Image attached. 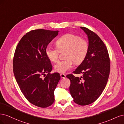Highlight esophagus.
I'll list each match as a JSON object with an SVG mask.
<instances>
[{"mask_svg":"<svg viewBox=\"0 0 124 124\" xmlns=\"http://www.w3.org/2000/svg\"><path fill=\"white\" fill-rule=\"evenodd\" d=\"M61 77L62 78H66V75L64 74H62V73H61Z\"/></svg>","mask_w":124,"mask_h":124,"instance_id":"1","label":"esophagus"}]
</instances>
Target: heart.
I'll use <instances>...</instances> for the list:
<instances>
[{
    "label": "heart",
    "mask_w": 124,
    "mask_h": 124,
    "mask_svg": "<svg viewBox=\"0 0 124 124\" xmlns=\"http://www.w3.org/2000/svg\"><path fill=\"white\" fill-rule=\"evenodd\" d=\"M57 48L48 46L46 49V54L52 62L58 60L59 52L66 51L63 61H59L54 66L56 71L65 73L72 68L74 62L79 65L84 61L88 54L89 44L87 41L80 36L68 33L59 38L56 42Z\"/></svg>",
    "instance_id": "obj_1"
}]
</instances>
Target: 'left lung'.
<instances>
[{
  "instance_id": "1",
  "label": "left lung",
  "mask_w": 124,
  "mask_h": 124,
  "mask_svg": "<svg viewBox=\"0 0 124 124\" xmlns=\"http://www.w3.org/2000/svg\"><path fill=\"white\" fill-rule=\"evenodd\" d=\"M80 28L87 35L89 50L84 61L73 73L83 76L78 78L70 74L66 77L70 80L69 90L74 102L86 106L98 99L106 87L110 62L107 47L100 37L87 28Z\"/></svg>"
}]
</instances>
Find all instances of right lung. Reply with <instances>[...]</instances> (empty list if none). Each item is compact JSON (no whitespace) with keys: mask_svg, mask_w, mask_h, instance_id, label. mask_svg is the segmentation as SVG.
Returning a JSON list of instances; mask_svg holds the SVG:
<instances>
[{"mask_svg":"<svg viewBox=\"0 0 124 124\" xmlns=\"http://www.w3.org/2000/svg\"><path fill=\"white\" fill-rule=\"evenodd\" d=\"M58 31H30L18 42L14 55L13 73L22 93L29 102L41 108L53 103L54 91L61 78L59 73H50L52 66L46 54L48 44Z\"/></svg>","mask_w":124,"mask_h":124,"instance_id":"obj_1","label":"right lung"}]
</instances>
